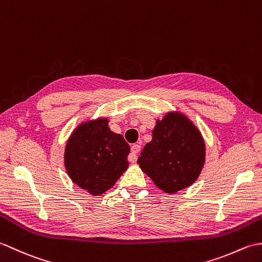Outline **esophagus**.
Masks as SVG:
<instances>
[{"instance_id": "esophagus-1", "label": "esophagus", "mask_w": 262, "mask_h": 262, "mask_svg": "<svg viewBox=\"0 0 262 262\" xmlns=\"http://www.w3.org/2000/svg\"><path fill=\"white\" fill-rule=\"evenodd\" d=\"M140 151V146L139 144H133V146L131 147V152L129 155V157H127V159H129L130 162H136L137 159H138V152Z\"/></svg>"}]
</instances>
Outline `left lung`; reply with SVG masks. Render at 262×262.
I'll return each mask as SVG.
<instances>
[{
    "label": "left lung",
    "mask_w": 262,
    "mask_h": 262,
    "mask_svg": "<svg viewBox=\"0 0 262 262\" xmlns=\"http://www.w3.org/2000/svg\"><path fill=\"white\" fill-rule=\"evenodd\" d=\"M205 141L187 115L170 111L156 121L152 140L146 144L138 165L167 194L187 188L205 164Z\"/></svg>",
    "instance_id": "obj_1"
}]
</instances>
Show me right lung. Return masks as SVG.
<instances>
[{"mask_svg": "<svg viewBox=\"0 0 262 262\" xmlns=\"http://www.w3.org/2000/svg\"><path fill=\"white\" fill-rule=\"evenodd\" d=\"M130 146L113 132L107 118L86 120L68 138L63 164L79 188L98 196L113 187L127 167Z\"/></svg>", "mask_w": 262, "mask_h": 262, "instance_id": "right-lung-1", "label": "right lung"}]
</instances>
